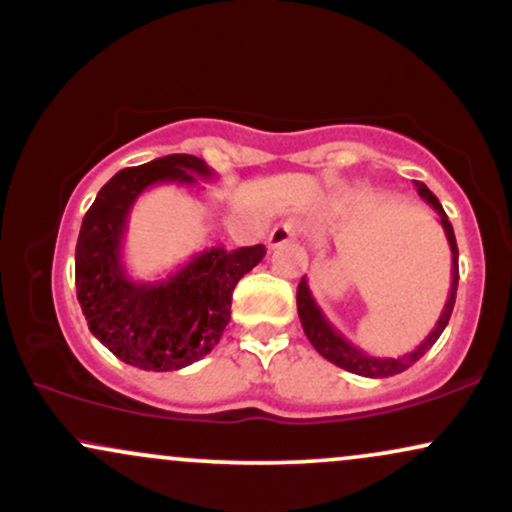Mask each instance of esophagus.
Returning <instances> with one entry per match:
<instances>
[{"label": "esophagus", "mask_w": 512, "mask_h": 512, "mask_svg": "<svg viewBox=\"0 0 512 512\" xmlns=\"http://www.w3.org/2000/svg\"><path fill=\"white\" fill-rule=\"evenodd\" d=\"M297 229H300V226H297V222H293V219H288V222L276 224L274 229H271L269 238H267L269 248H278V245H283V243L293 241L295 234H297Z\"/></svg>", "instance_id": "1"}]
</instances>
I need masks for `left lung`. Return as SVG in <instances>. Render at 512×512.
<instances>
[{
  "label": "left lung",
  "instance_id": "1",
  "mask_svg": "<svg viewBox=\"0 0 512 512\" xmlns=\"http://www.w3.org/2000/svg\"><path fill=\"white\" fill-rule=\"evenodd\" d=\"M416 189H418V196L437 212V219H439V224H442L446 241H449L451 288H449V297H446V304H444L442 314H439L435 328H432L428 338L420 342L413 352L404 354V357H397V359L371 357V354H366L364 349L352 345V342H349L345 335H342L338 328H335L333 323L326 319V314L321 312V307L314 300L312 290H309L307 276H302L300 286H297V314H300L304 335H307L309 342H312L316 352H319L323 359L331 361V364L345 368V371H349V373L364 375V378H390V375H397L401 371H406V368H411L420 357H423L425 352H430V347L435 345V342L439 340V335L444 333L446 323H449V319H451V312H454L456 290H458V245H456V236H454V226H451L449 217H446L442 203H439L435 193H432L428 186L423 184V181H416Z\"/></svg>",
  "mask_w": 512,
  "mask_h": 512
}]
</instances>
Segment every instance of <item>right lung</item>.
<instances>
[{
    "instance_id": "add662e5",
    "label": "right lung",
    "mask_w": 512,
    "mask_h": 512,
    "mask_svg": "<svg viewBox=\"0 0 512 512\" xmlns=\"http://www.w3.org/2000/svg\"><path fill=\"white\" fill-rule=\"evenodd\" d=\"M217 179L203 158L165 155L120 170L82 219L75 288L89 331L120 361L144 371H179L210 354L231 319L236 283L267 255L264 245L193 255L160 281H137L122 260L129 212L155 184L198 186Z\"/></svg>"
}]
</instances>
